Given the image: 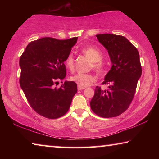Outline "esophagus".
<instances>
[{
    "label": "esophagus",
    "mask_w": 159,
    "mask_h": 159,
    "mask_svg": "<svg viewBox=\"0 0 159 159\" xmlns=\"http://www.w3.org/2000/svg\"><path fill=\"white\" fill-rule=\"evenodd\" d=\"M83 89H85V88L80 87V86H78V90H83Z\"/></svg>",
    "instance_id": "1"
}]
</instances>
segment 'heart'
Segmentation results:
<instances>
[{"mask_svg": "<svg viewBox=\"0 0 159 159\" xmlns=\"http://www.w3.org/2000/svg\"><path fill=\"white\" fill-rule=\"evenodd\" d=\"M83 52L92 61L91 67L93 68L98 74L103 73L104 66L102 62V54L98 48L93 46L85 47L82 50ZM64 64L70 71L74 69V58L72 53H69L64 60ZM71 81L76 83L80 87H87L95 81L96 77L93 74L79 73L70 78Z\"/></svg>", "mask_w": 159, "mask_h": 159, "instance_id": "heart-1", "label": "heart"}]
</instances>
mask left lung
Listing matches in <instances>:
<instances>
[{"mask_svg": "<svg viewBox=\"0 0 159 159\" xmlns=\"http://www.w3.org/2000/svg\"><path fill=\"white\" fill-rule=\"evenodd\" d=\"M96 36L108 50L112 66L102 83L108 85V88L102 90L97 86L90 107L100 117H116L127 110L133 99L142 75L139 55L124 36L111 34Z\"/></svg>", "mask_w": 159, "mask_h": 159, "instance_id": "left-lung-1", "label": "left lung"}]
</instances>
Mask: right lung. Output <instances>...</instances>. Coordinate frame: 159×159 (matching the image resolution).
<instances>
[{
  "instance_id": "add662e5",
  "label": "right lung",
  "mask_w": 159,
  "mask_h": 159,
  "mask_svg": "<svg viewBox=\"0 0 159 159\" xmlns=\"http://www.w3.org/2000/svg\"><path fill=\"white\" fill-rule=\"evenodd\" d=\"M77 39L42 38L29 43L20 59L21 89L31 108L45 118L55 119L64 116L77 93V85L73 81L55 87L59 80L65 79L64 60Z\"/></svg>"
}]
</instances>
